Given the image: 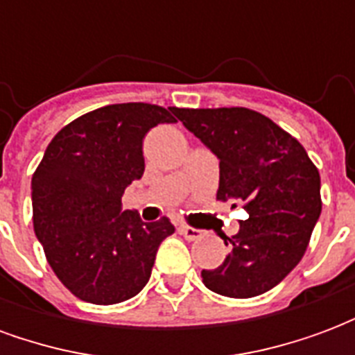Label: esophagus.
Listing matches in <instances>:
<instances>
[{
    "label": "esophagus",
    "instance_id": "1",
    "mask_svg": "<svg viewBox=\"0 0 355 355\" xmlns=\"http://www.w3.org/2000/svg\"><path fill=\"white\" fill-rule=\"evenodd\" d=\"M178 232L184 236L186 239H190V241H196V239H201L205 236V232L203 230H198V228H192V226H188V224H182Z\"/></svg>",
    "mask_w": 355,
    "mask_h": 355
}]
</instances>
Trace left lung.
Listing matches in <instances>:
<instances>
[{
    "label": "left lung",
    "mask_w": 355,
    "mask_h": 355,
    "mask_svg": "<svg viewBox=\"0 0 355 355\" xmlns=\"http://www.w3.org/2000/svg\"><path fill=\"white\" fill-rule=\"evenodd\" d=\"M177 117L220 159L216 200L249 216L224 238L230 253L201 270L205 287L230 298L266 293L304 257L321 213L320 171L304 146L249 108H178Z\"/></svg>",
    "instance_id": "1"
}]
</instances>
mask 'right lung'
Instances as JSON below:
<instances>
[{"label":"right lung","mask_w":355,"mask_h":355,"mask_svg":"<svg viewBox=\"0 0 355 355\" xmlns=\"http://www.w3.org/2000/svg\"><path fill=\"white\" fill-rule=\"evenodd\" d=\"M178 108L110 104L83 114L51 140L32 177L34 232L66 289L91 304H117L144 289L167 216L142 223L121 211L127 186L144 173L142 139L175 123Z\"/></svg>","instance_id":"obj_1"}]
</instances>
